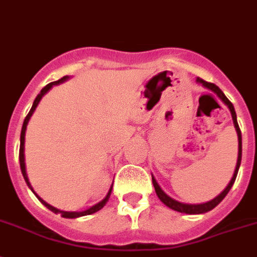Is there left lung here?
Wrapping results in <instances>:
<instances>
[{
  "instance_id": "1",
  "label": "left lung",
  "mask_w": 257,
  "mask_h": 257,
  "mask_svg": "<svg viewBox=\"0 0 257 257\" xmlns=\"http://www.w3.org/2000/svg\"><path fill=\"white\" fill-rule=\"evenodd\" d=\"M197 82H200V84H202L205 88L210 89L211 92H214L215 94L219 97L222 101H223L226 105H227V107L230 109L231 111V115H232V120H234V126L235 128H236V134H238V143H239V147H238V162H236V167H235V171H234V175H232V179H231V181L228 182V185L224 188V190L222 193H220L219 196H217L214 200L209 201V202H205V203H200V205H189V203H182V202H179V201L173 200V198H171V197L168 196V194H165L164 192L162 190V188L159 186V184L156 182V180H155V177L152 176V184H154L155 186V192H156V194H158V197L160 198V201H162L164 205H167L168 207H171V209L176 210V211H180V213H185V214H202V213H207V211H210V210H213L214 207L217 206L218 203L220 202V201L223 200L224 197L227 196V193L230 192L231 186L234 185L235 182V179H236V175H238V171H239V167H240V162H241V133H240V128H239V124H238V120H236V113H235V109H234V105L228 101V98L224 95V93L220 90L219 88H218L215 84H213V82H207L205 81V80H202V78H197Z\"/></svg>"
}]
</instances>
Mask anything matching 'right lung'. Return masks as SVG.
Here are the masks:
<instances>
[{
    "label": "right lung",
    "mask_w": 257,
    "mask_h": 257,
    "mask_svg": "<svg viewBox=\"0 0 257 257\" xmlns=\"http://www.w3.org/2000/svg\"><path fill=\"white\" fill-rule=\"evenodd\" d=\"M68 78V76H64L63 78H60V80H57V81H54V82H50V84H47V85L44 86L42 90H40L39 94L37 95V98H35V101H34L33 106H31V109H30L29 114L26 115V118H25V120H23V126H22V131H21V146H19V164H21V171H22V175H23V179H25V181H26L27 186H29L30 189L33 190V186H31V184H30L29 181V177H27V173H26V164H25V134H26V127H27V123H29V119L31 118V115H33L34 113V110L37 109V106L38 103H39V101L42 99V97H43L46 93L50 90L51 88L54 85H57V84H60V82H64L65 80ZM111 189H113V185L110 186V189H109V193L106 194V197L103 198L101 202H98L97 205H94V206H92L90 209L85 210V211H63V210H59L56 209V207L54 206H51L50 203H47L46 201H43L42 198H40L39 196H38L37 193L34 192V194L38 197V200L40 201V202L43 203L44 206L47 207V209H50L51 211H54V213H60L61 214V217H64V218H78V217H84V215H89V214H93L95 213V211H98V210L102 209L103 206L106 205V202L109 201L110 198V194H111Z\"/></svg>",
    "instance_id": "right-lung-1"
}]
</instances>
